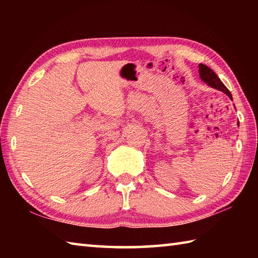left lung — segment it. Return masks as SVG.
Masks as SVG:
<instances>
[{
  "label": "left lung",
  "instance_id": "obj_1",
  "mask_svg": "<svg viewBox=\"0 0 258 258\" xmlns=\"http://www.w3.org/2000/svg\"><path fill=\"white\" fill-rule=\"evenodd\" d=\"M199 71H200L201 79L204 81L205 83L214 87V89L224 92L226 95H228V97L231 98V100H233L231 92L227 90V87L223 84V82L218 79V76L215 74V72H214L213 70H211L204 64H199Z\"/></svg>",
  "mask_w": 258,
  "mask_h": 258
}]
</instances>
